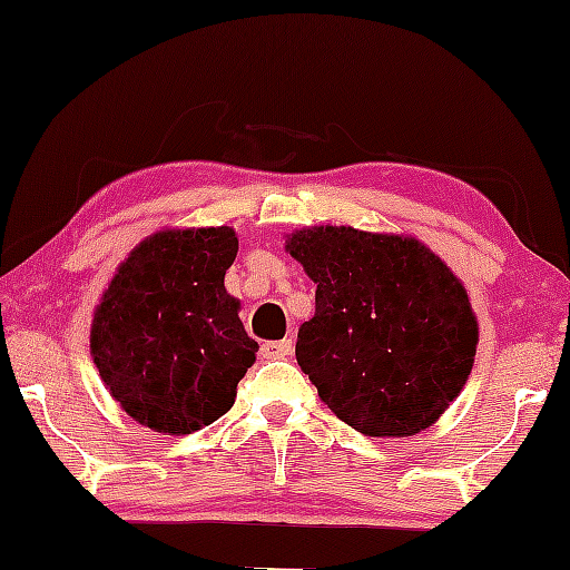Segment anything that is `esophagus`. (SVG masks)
<instances>
[{
	"label": "esophagus",
	"instance_id": "esophagus-1",
	"mask_svg": "<svg viewBox=\"0 0 570 570\" xmlns=\"http://www.w3.org/2000/svg\"><path fill=\"white\" fill-rule=\"evenodd\" d=\"M293 353V340H269L262 342V355L264 357H285Z\"/></svg>",
	"mask_w": 570,
	"mask_h": 570
}]
</instances>
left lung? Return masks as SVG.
<instances>
[{
    "instance_id": "1",
    "label": "left lung",
    "mask_w": 570,
    "mask_h": 570,
    "mask_svg": "<svg viewBox=\"0 0 570 570\" xmlns=\"http://www.w3.org/2000/svg\"><path fill=\"white\" fill-rule=\"evenodd\" d=\"M287 252L316 283L295 357L334 415L363 435H415L462 392L478 322L462 283L412 238L298 230Z\"/></svg>"
}]
</instances>
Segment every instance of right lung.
I'll list each match as a JSON object with an SVG mask.
<instances>
[{"label": "right lung", "mask_w": 570, "mask_h": 570, "mask_svg": "<svg viewBox=\"0 0 570 570\" xmlns=\"http://www.w3.org/2000/svg\"><path fill=\"white\" fill-rule=\"evenodd\" d=\"M230 228L166 230L139 244L96 308L92 361L111 396L158 433H194L236 402L259 345L225 291Z\"/></svg>", "instance_id": "right-lung-1"}]
</instances>
